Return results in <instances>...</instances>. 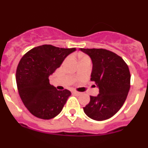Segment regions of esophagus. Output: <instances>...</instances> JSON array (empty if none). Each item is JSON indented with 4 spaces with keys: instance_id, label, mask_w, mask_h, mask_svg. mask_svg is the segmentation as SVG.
I'll return each mask as SVG.
<instances>
[{
    "instance_id": "34e87169",
    "label": "esophagus",
    "mask_w": 148,
    "mask_h": 148,
    "mask_svg": "<svg viewBox=\"0 0 148 148\" xmlns=\"http://www.w3.org/2000/svg\"><path fill=\"white\" fill-rule=\"evenodd\" d=\"M73 93L74 94V95H81V93H82V92H77V91H73Z\"/></svg>"
}]
</instances>
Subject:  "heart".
I'll return each mask as SVG.
<instances>
[{
    "mask_svg": "<svg viewBox=\"0 0 148 148\" xmlns=\"http://www.w3.org/2000/svg\"><path fill=\"white\" fill-rule=\"evenodd\" d=\"M77 56H78V60H79V63L84 62V61H90V57H88V56H86V55H83V54H81V53H78V54L77 55Z\"/></svg>",
    "mask_w": 148,
    "mask_h": 148,
    "instance_id": "1",
    "label": "heart"
}]
</instances>
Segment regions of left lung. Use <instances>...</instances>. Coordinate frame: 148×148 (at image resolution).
I'll list each match as a JSON object with an SVG mask.
<instances>
[{"instance_id": "8db88e82", "label": "left lung", "mask_w": 148, "mask_h": 148, "mask_svg": "<svg viewBox=\"0 0 148 148\" xmlns=\"http://www.w3.org/2000/svg\"><path fill=\"white\" fill-rule=\"evenodd\" d=\"M92 62L90 80L99 87L97 96H90L84 108L87 116L96 121L108 119L122 107L130 87V73L121 57L105 49H84Z\"/></svg>"}]
</instances>
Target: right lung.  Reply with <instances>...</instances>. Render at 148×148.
<instances>
[{"label":"right lung","mask_w":148,"mask_h":148,"mask_svg":"<svg viewBox=\"0 0 148 148\" xmlns=\"http://www.w3.org/2000/svg\"><path fill=\"white\" fill-rule=\"evenodd\" d=\"M75 50L44 44L22 57L16 70L17 87L23 104L33 116L50 119L61 113L71 92L51 85L49 76Z\"/></svg>","instance_id":"right-lung-1"}]
</instances>
